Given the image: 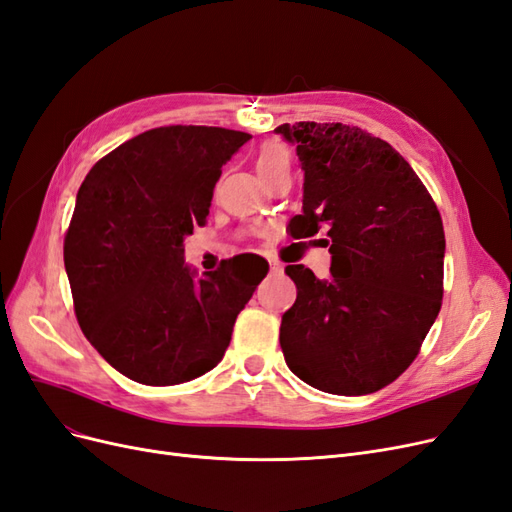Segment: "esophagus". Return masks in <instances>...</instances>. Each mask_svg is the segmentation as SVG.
I'll return each instance as SVG.
<instances>
[{
	"label": "esophagus",
	"mask_w": 512,
	"mask_h": 512,
	"mask_svg": "<svg viewBox=\"0 0 512 512\" xmlns=\"http://www.w3.org/2000/svg\"><path fill=\"white\" fill-rule=\"evenodd\" d=\"M269 267H271V271H273V273H284V265H282L280 260L271 258V260H269Z\"/></svg>",
	"instance_id": "34e87169"
}]
</instances>
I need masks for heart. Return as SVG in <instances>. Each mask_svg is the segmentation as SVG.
<instances>
[{"mask_svg":"<svg viewBox=\"0 0 512 512\" xmlns=\"http://www.w3.org/2000/svg\"><path fill=\"white\" fill-rule=\"evenodd\" d=\"M290 168V153L286 147L269 143L260 149L258 158H256V170L262 179H267L269 175L277 173V170Z\"/></svg>","mask_w":512,"mask_h":512,"instance_id":"1","label":"heart"}]
</instances>
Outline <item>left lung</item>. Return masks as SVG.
<instances>
[{"instance_id": "left-lung-1", "label": "left lung", "mask_w": 512, "mask_h": 512, "mask_svg": "<svg viewBox=\"0 0 512 512\" xmlns=\"http://www.w3.org/2000/svg\"><path fill=\"white\" fill-rule=\"evenodd\" d=\"M297 147L303 213L294 239L324 232L331 277L288 265L297 301L282 316L286 365L333 395H367L416 359L442 305L444 228L412 166L382 138L344 123L275 128Z\"/></svg>"}]
</instances>
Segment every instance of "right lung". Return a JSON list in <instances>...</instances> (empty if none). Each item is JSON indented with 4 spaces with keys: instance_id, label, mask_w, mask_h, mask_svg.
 Here are the masks:
<instances>
[{
    "instance_id": "1",
    "label": "right lung",
    "mask_w": 512,
    "mask_h": 512,
    "mask_svg": "<svg viewBox=\"0 0 512 512\" xmlns=\"http://www.w3.org/2000/svg\"><path fill=\"white\" fill-rule=\"evenodd\" d=\"M250 138L156 128L108 153L81 183L64 241L76 320L104 361L134 382L170 386L207 374L267 275L220 267L196 277L183 260V239L207 224L222 166Z\"/></svg>"
}]
</instances>
